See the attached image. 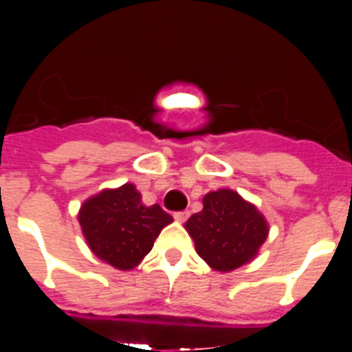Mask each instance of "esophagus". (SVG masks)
Returning <instances> with one entry per match:
<instances>
[{"label": "esophagus", "mask_w": 352, "mask_h": 352, "mask_svg": "<svg viewBox=\"0 0 352 352\" xmlns=\"http://www.w3.org/2000/svg\"><path fill=\"white\" fill-rule=\"evenodd\" d=\"M188 211H176V213H174V220H176V222H185L186 219H188Z\"/></svg>", "instance_id": "34e87169"}]
</instances>
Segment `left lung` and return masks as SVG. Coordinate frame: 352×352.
I'll return each mask as SVG.
<instances>
[{
    "label": "left lung",
    "instance_id": "1",
    "mask_svg": "<svg viewBox=\"0 0 352 352\" xmlns=\"http://www.w3.org/2000/svg\"><path fill=\"white\" fill-rule=\"evenodd\" d=\"M185 229L199 257L222 273L256 259L270 232L264 214L231 188L204 195L203 210L186 220Z\"/></svg>",
    "mask_w": 352,
    "mask_h": 352
}]
</instances>
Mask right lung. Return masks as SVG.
I'll use <instances>...</instances> for the list:
<instances>
[{
  "label": "right lung",
  "instance_id": "1",
  "mask_svg": "<svg viewBox=\"0 0 352 352\" xmlns=\"http://www.w3.org/2000/svg\"><path fill=\"white\" fill-rule=\"evenodd\" d=\"M77 220L89 250L121 272L141 264L173 217L158 204H142L135 185L104 188L80 204Z\"/></svg>",
  "mask_w": 352,
  "mask_h": 352
}]
</instances>
